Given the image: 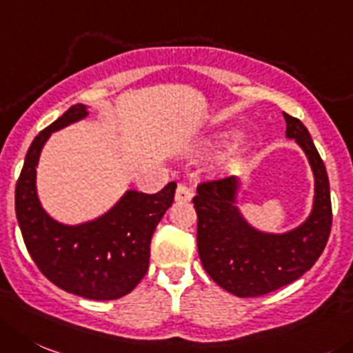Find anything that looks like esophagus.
Returning <instances> with one entry per match:
<instances>
[{
    "label": "esophagus",
    "instance_id": "obj_1",
    "mask_svg": "<svg viewBox=\"0 0 353 353\" xmlns=\"http://www.w3.org/2000/svg\"><path fill=\"white\" fill-rule=\"evenodd\" d=\"M193 196V190L192 188H188L186 184H179L176 190V200L177 202H188V200H192Z\"/></svg>",
    "mask_w": 353,
    "mask_h": 353
}]
</instances>
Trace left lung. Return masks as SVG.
Listing matches in <instances>:
<instances>
[{
  "instance_id": "8db88e82",
  "label": "left lung",
  "mask_w": 353,
  "mask_h": 353,
  "mask_svg": "<svg viewBox=\"0 0 353 353\" xmlns=\"http://www.w3.org/2000/svg\"><path fill=\"white\" fill-rule=\"evenodd\" d=\"M285 137L308 158L314 172V203L305 221L282 233L265 232L239 209L242 181L228 177L200 184L193 199L200 261L219 288L239 298H254L284 288L315 265L331 233V193L324 161L298 118L284 113Z\"/></svg>"
}]
</instances>
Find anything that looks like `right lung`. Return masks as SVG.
I'll use <instances>...</instances> for the list:
<instances>
[{
  "label": "right lung",
  "mask_w": 353,
  "mask_h": 353,
  "mask_svg": "<svg viewBox=\"0 0 353 353\" xmlns=\"http://www.w3.org/2000/svg\"><path fill=\"white\" fill-rule=\"evenodd\" d=\"M88 117L74 104L34 137L15 186V214L26 247L39 272L62 291L108 301L128 294L150 266L154 228L174 202L176 183L154 195L127 190L102 216L64 225L43 209L36 188L38 161L54 132Z\"/></svg>",
  "instance_id": "right-lung-1"
}]
</instances>
